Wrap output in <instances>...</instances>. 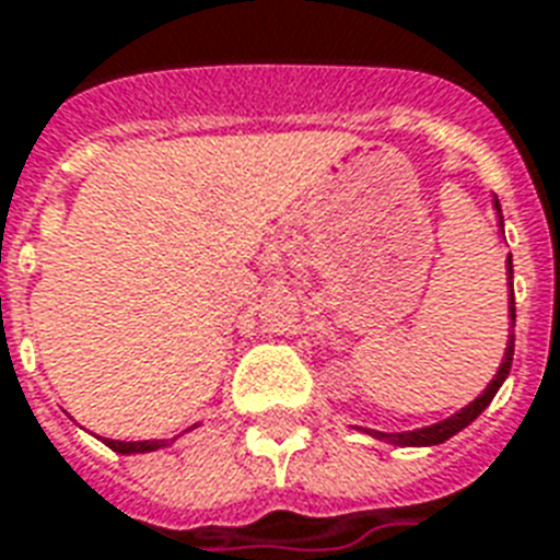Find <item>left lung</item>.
I'll return each instance as SVG.
<instances>
[{"mask_svg": "<svg viewBox=\"0 0 560 560\" xmlns=\"http://www.w3.org/2000/svg\"><path fill=\"white\" fill-rule=\"evenodd\" d=\"M494 209H497V218H500V229H503V211H500V200L494 197ZM505 270H509V288H512V255H509V261H505ZM509 316H512V328H514V290H509ZM512 358H514V334H509V342H505V358L497 369L494 381L488 383L486 392L479 395L477 400H470L468 407H462L459 412H453L451 418H444L439 424H430V427H418V430H407V433H381V430H366L369 435L374 439H381V442H389V444H398V447H430V444H442L447 442L451 435H456L459 430L474 421V418L482 412V409L494 400L497 389L503 386V381L509 377L512 372Z\"/></svg>", "mask_w": 560, "mask_h": 560, "instance_id": "1", "label": "left lung"}]
</instances>
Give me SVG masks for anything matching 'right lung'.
Masks as SVG:
<instances>
[{
	"label": "right lung",
	"mask_w": 560,
	"mask_h": 560,
	"mask_svg": "<svg viewBox=\"0 0 560 560\" xmlns=\"http://www.w3.org/2000/svg\"><path fill=\"white\" fill-rule=\"evenodd\" d=\"M104 442L116 453H151L160 451V447H168L174 439H153V442H116V439H104Z\"/></svg>",
	"instance_id": "add662e5"
}]
</instances>
